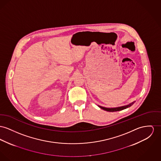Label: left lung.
Instances as JSON below:
<instances>
[{"label":"left lung","mask_w":161,"mask_h":161,"mask_svg":"<svg viewBox=\"0 0 161 161\" xmlns=\"http://www.w3.org/2000/svg\"><path fill=\"white\" fill-rule=\"evenodd\" d=\"M134 103H132L131 104H129L128 106H122V107H116V108H106V107H102V106H99L101 108L104 110H106L107 112H117V111H119V110H124L128 107H129L130 106H131Z\"/></svg>","instance_id":"left-lung-1"}]
</instances>
